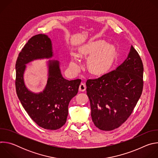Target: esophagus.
<instances>
[{
  "mask_svg": "<svg viewBox=\"0 0 158 158\" xmlns=\"http://www.w3.org/2000/svg\"><path fill=\"white\" fill-rule=\"evenodd\" d=\"M85 89H86V86L84 84V83H81L79 85V91H81V92H84L85 91Z\"/></svg>",
  "mask_w": 158,
  "mask_h": 158,
  "instance_id": "1",
  "label": "esophagus"
}]
</instances>
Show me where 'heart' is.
Masks as SVG:
<instances>
[{"label":"heart","instance_id":"obj_1","mask_svg":"<svg viewBox=\"0 0 158 158\" xmlns=\"http://www.w3.org/2000/svg\"><path fill=\"white\" fill-rule=\"evenodd\" d=\"M102 43L89 44L79 48L78 56L83 57L93 55L89 60V68L93 73H98L104 71L109 65L112 56V48L110 45H106L102 49ZM69 67L73 73H77L81 69V63L76 56H73L69 62Z\"/></svg>","mask_w":158,"mask_h":158}]
</instances>
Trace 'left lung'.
I'll return each mask as SVG.
<instances>
[{"mask_svg":"<svg viewBox=\"0 0 158 158\" xmlns=\"http://www.w3.org/2000/svg\"><path fill=\"white\" fill-rule=\"evenodd\" d=\"M143 64L132 46L114 70L86 82L94 125L102 131L119 127L130 116L143 88Z\"/></svg>","mask_w":158,"mask_h":158,"instance_id":"1","label":"left lung"}]
</instances>
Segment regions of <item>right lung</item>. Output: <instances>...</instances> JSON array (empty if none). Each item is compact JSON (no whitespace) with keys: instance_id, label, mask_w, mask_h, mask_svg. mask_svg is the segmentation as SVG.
Wrapping results in <instances>:
<instances>
[{"instance_id":"obj_1","label":"right lung","mask_w":158,"mask_h":158,"mask_svg":"<svg viewBox=\"0 0 158 158\" xmlns=\"http://www.w3.org/2000/svg\"><path fill=\"white\" fill-rule=\"evenodd\" d=\"M54 57L51 39L45 34L31 37L19 53L15 64V87L17 96L31 119L40 127L56 130L65 124L68 106L77 95L81 79L68 81L61 74L60 63L49 60L48 81L42 91L34 93L24 81L27 64L35 60L51 59Z\"/></svg>"}]
</instances>
